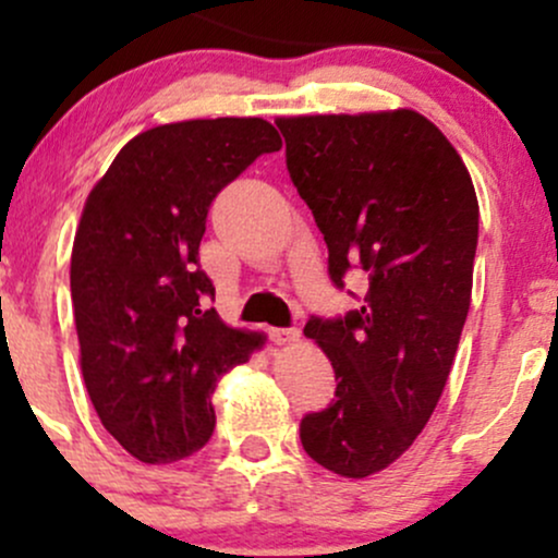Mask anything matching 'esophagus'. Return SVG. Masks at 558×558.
Masks as SVG:
<instances>
[{"mask_svg":"<svg viewBox=\"0 0 558 558\" xmlns=\"http://www.w3.org/2000/svg\"><path fill=\"white\" fill-rule=\"evenodd\" d=\"M270 341L275 343H293L299 341V330L296 328H270Z\"/></svg>","mask_w":558,"mask_h":558,"instance_id":"esophagus-1","label":"esophagus"}]
</instances>
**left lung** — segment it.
Masks as SVG:
<instances>
[{
  "mask_svg": "<svg viewBox=\"0 0 558 558\" xmlns=\"http://www.w3.org/2000/svg\"><path fill=\"white\" fill-rule=\"evenodd\" d=\"M286 168L328 243V275L367 278L362 306L310 317L336 399L301 446L341 477L386 470L430 420L472 296L480 207L462 157L414 110L280 118Z\"/></svg>",
  "mask_w": 558,
  "mask_h": 558,
  "instance_id": "8db88e82",
  "label": "left lung"
}]
</instances>
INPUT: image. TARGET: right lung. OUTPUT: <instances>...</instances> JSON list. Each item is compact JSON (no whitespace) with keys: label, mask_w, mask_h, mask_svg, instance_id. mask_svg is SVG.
<instances>
[{"label":"right lung","mask_w":558,"mask_h":558,"mask_svg":"<svg viewBox=\"0 0 558 558\" xmlns=\"http://www.w3.org/2000/svg\"><path fill=\"white\" fill-rule=\"evenodd\" d=\"M280 146L262 118L157 125L128 141L86 198L70 259L81 369L101 425L138 462L207 444L217 380L265 343L209 306L198 243L215 196Z\"/></svg>","instance_id":"right-lung-1"}]
</instances>
